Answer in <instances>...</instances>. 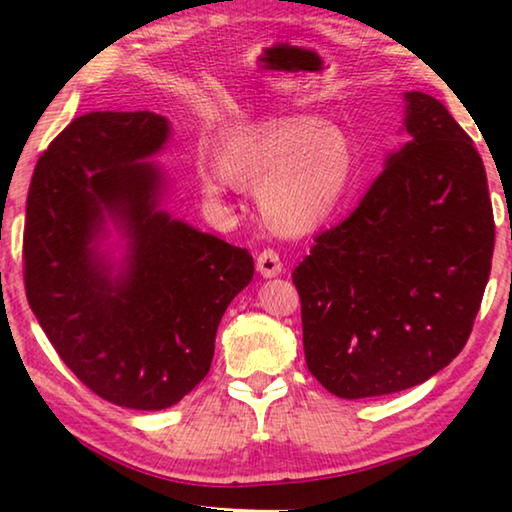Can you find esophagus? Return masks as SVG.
Listing matches in <instances>:
<instances>
[{
  "mask_svg": "<svg viewBox=\"0 0 512 512\" xmlns=\"http://www.w3.org/2000/svg\"><path fill=\"white\" fill-rule=\"evenodd\" d=\"M282 259L277 255V250L273 248H266L262 253L257 255V271L262 273L264 277H275L282 273Z\"/></svg>",
  "mask_w": 512,
  "mask_h": 512,
  "instance_id": "obj_1",
  "label": "esophagus"
}]
</instances>
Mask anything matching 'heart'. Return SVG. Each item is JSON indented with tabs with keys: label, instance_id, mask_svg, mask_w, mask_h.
I'll return each instance as SVG.
<instances>
[{
	"label": "heart",
	"instance_id": "obj_1",
	"mask_svg": "<svg viewBox=\"0 0 512 512\" xmlns=\"http://www.w3.org/2000/svg\"><path fill=\"white\" fill-rule=\"evenodd\" d=\"M352 169V146L339 126L314 117H277L225 135L216 162H198V183L214 201L235 185L259 189L266 221L284 235H302L339 205Z\"/></svg>",
	"mask_w": 512,
	"mask_h": 512
}]
</instances>
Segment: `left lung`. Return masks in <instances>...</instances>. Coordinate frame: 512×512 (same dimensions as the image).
<instances>
[{
  "label": "left lung",
  "instance_id": "obj_1",
  "mask_svg": "<svg viewBox=\"0 0 512 512\" xmlns=\"http://www.w3.org/2000/svg\"><path fill=\"white\" fill-rule=\"evenodd\" d=\"M400 151L293 271L307 368L361 400L427 381L470 339L495 216L481 155L438 99L406 92Z\"/></svg>",
  "mask_w": 512,
  "mask_h": 512
}]
</instances>
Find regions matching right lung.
<instances>
[{
    "label": "right lung",
    "mask_w": 512,
    "mask_h": 512,
    "mask_svg": "<svg viewBox=\"0 0 512 512\" xmlns=\"http://www.w3.org/2000/svg\"><path fill=\"white\" fill-rule=\"evenodd\" d=\"M169 137L153 112L76 117L40 155L24 221V287L65 366L117 406L160 411L212 366L216 327L253 280L246 248L158 210L151 162ZM110 213L129 237L119 276L93 241Z\"/></svg>",
    "instance_id": "1"
}]
</instances>
